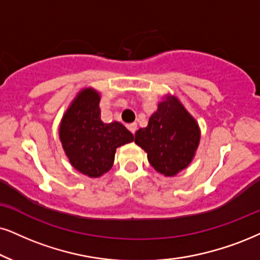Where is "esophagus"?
Instances as JSON below:
<instances>
[{"label": "esophagus", "instance_id": "1", "mask_svg": "<svg viewBox=\"0 0 260 260\" xmlns=\"http://www.w3.org/2000/svg\"><path fill=\"white\" fill-rule=\"evenodd\" d=\"M127 128L131 131V132H132V133L134 134V133L137 132V123H131V124H128Z\"/></svg>", "mask_w": 260, "mask_h": 260}]
</instances>
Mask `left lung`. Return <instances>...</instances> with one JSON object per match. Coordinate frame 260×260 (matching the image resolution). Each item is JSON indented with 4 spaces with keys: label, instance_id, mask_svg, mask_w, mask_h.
I'll list each match as a JSON object with an SVG mask.
<instances>
[{
    "label": "left lung",
    "instance_id": "1",
    "mask_svg": "<svg viewBox=\"0 0 260 260\" xmlns=\"http://www.w3.org/2000/svg\"><path fill=\"white\" fill-rule=\"evenodd\" d=\"M196 120L175 97H167L150 117L145 128L137 131L134 141L147 153V159L164 176H174L190 163L199 145Z\"/></svg>",
    "mask_w": 260,
    "mask_h": 260
}]
</instances>
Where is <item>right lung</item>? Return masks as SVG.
Returning <instances> with one entry per match:
<instances>
[{
    "mask_svg": "<svg viewBox=\"0 0 260 260\" xmlns=\"http://www.w3.org/2000/svg\"><path fill=\"white\" fill-rule=\"evenodd\" d=\"M100 94L85 88L66 111L60 139L75 169L90 177H100L113 167L115 151L133 141V134L120 122L103 123Z\"/></svg>",
    "mask_w": 260,
    "mask_h": 260,
    "instance_id": "obj_1",
    "label": "right lung"
}]
</instances>
